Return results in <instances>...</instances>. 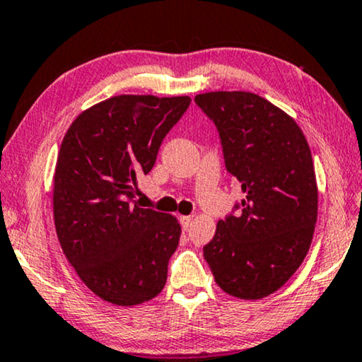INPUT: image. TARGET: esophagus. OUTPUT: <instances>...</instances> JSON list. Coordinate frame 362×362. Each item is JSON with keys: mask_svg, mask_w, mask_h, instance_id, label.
I'll use <instances>...</instances> for the list:
<instances>
[{"mask_svg": "<svg viewBox=\"0 0 362 362\" xmlns=\"http://www.w3.org/2000/svg\"><path fill=\"white\" fill-rule=\"evenodd\" d=\"M180 221L182 224V228L187 229V228L191 226V223H192V216H180Z\"/></svg>", "mask_w": 362, "mask_h": 362, "instance_id": "obj_1", "label": "esophagus"}]
</instances>
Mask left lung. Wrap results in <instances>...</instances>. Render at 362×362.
<instances>
[{"instance_id": "obj_1", "label": "left lung", "mask_w": 362, "mask_h": 362, "mask_svg": "<svg viewBox=\"0 0 362 362\" xmlns=\"http://www.w3.org/2000/svg\"><path fill=\"white\" fill-rule=\"evenodd\" d=\"M196 105L218 128L226 170L244 198L219 219L203 247L214 281L239 299H261L296 273L311 246L317 185L311 149L283 110L246 91L198 95Z\"/></svg>"}]
</instances>
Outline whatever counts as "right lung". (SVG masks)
Instances as JSON below:
<instances>
[{
  "label": "right lung",
  "instance_id": "right-lung-1",
  "mask_svg": "<svg viewBox=\"0 0 362 362\" xmlns=\"http://www.w3.org/2000/svg\"><path fill=\"white\" fill-rule=\"evenodd\" d=\"M189 103V96H112L83 111L61 143L56 234L83 283L116 306L146 303L166 284L181 226L175 216L141 208L134 189Z\"/></svg>",
  "mask_w": 362,
  "mask_h": 362
}]
</instances>
